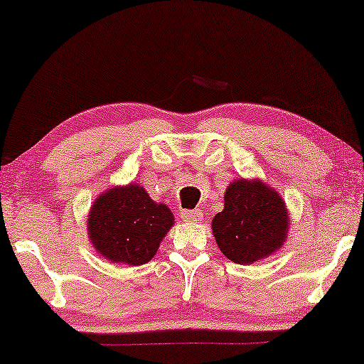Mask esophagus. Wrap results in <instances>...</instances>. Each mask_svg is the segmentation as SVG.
<instances>
[{"mask_svg":"<svg viewBox=\"0 0 364 364\" xmlns=\"http://www.w3.org/2000/svg\"><path fill=\"white\" fill-rule=\"evenodd\" d=\"M182 218L188 223H198L203 220V213H201V210H183Z\"/></svg>","mask_w":364,"mask_h":364,"instance_id":"34e87169","label":"esophagus"}]
</instances>
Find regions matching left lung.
I'll list each match as a JSON object with an SVG mask.
<instances>
[{"mask_svg":"<svg viewBox=\"0 0 364 364\" xmlns=\"http://www.w3.org/2000/svg\"><path fill=\"white\" fill-rule=\"evenodd\" d=\"M289 213L275 188L260 178H236L225 192V208L211 221L218 247L234 264L249 265L287 242Z\"/></svg>","mask_w":364,"mask_h":364,"instance_id":"1","label":"left lung"}]
</instances>
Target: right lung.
Here are the masks:
<instances>
[{
	"label": "right lung",
	"mask_w": 364,
	"mask_h": 364,
	"mask_svg": "<svg viewBox=\"0 0 364 364\" xmlns=\"http://www.w3.org/2000/svg\"><path fill=\"white\" fill-rule=\"evenodd\" d=\"M169 206L149 197L139 183L105 190L92 201L86 225L96 252L112 264L144 265L174 226Z\"/></svg>",
	"instance_id": "add662e5"
}]
</instances>
